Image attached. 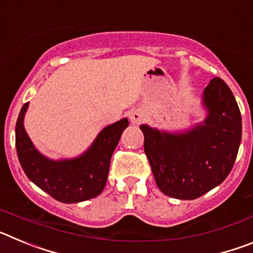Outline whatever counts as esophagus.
<instances>
[{
	"instance_id": "34e87169",
	"label": "esophagus",
	"mask_w": 253,
	"mask_h": 253,
	"mask_svg": "<svg viewBox=\"0 0 253 253\" xmlns=\"http://www.w3.org/2000/svg\"><path fill=\"white\" fill-rule=\"evenodd\" d=\"M129 118H130V122L133 124H140L146 120V114L143 113L142 110H133L129 114Z\"/></svg>"
}]
</instances>
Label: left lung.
Instances as JSON below:
<instances>
[{
	"label": "left lung",
	"instance_id": "8db88e82",
	"mask_svg": "<svg viewBox=\"0 0 253 253\" xmlns=\"http://www.w3.org/2000/svg\"><path fill=\"white\" fill-rule=\"evenodd\" d=\"M204 122L181 133L140 125L144 152L163 194L193 200L220 185L236 161L242 138V118L231 88L215 77L205 87Z\"/></svg>",
	"mask_w": 253,
	"mask_h": 253
}]
</instances>
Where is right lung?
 Here are the masks:
<instances>
[{
	"label": "right lung",
	"mask_w": 253,
	"mask_h": 253,
	"mask_svg": "<svg viewBox=\"0 0 253 253\" xmlns=\"http://www.w3.org/2000/svg\"><path fill=\"white\" fill-rule=\"evenodd\" d=\"M29 102L24 104L16 122V151L22 169L38 187L55 200L66 204L81 203L100 195L106 185L114 149L128 119L107 125L84 153L71 160L54 161L34 147L24 128V116Z\"/></svg>",
	"instance_id": "obj_1"
}]
</instances>
